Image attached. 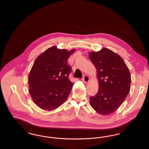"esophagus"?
<instances>
[{
  "instance_id": "esophagus-1",
  "label": "esophagus",
  "mask_w": 149,
  "mask_h": 149,
  "mask_svg": "<svg viewBox=\"0 0 149 149\" xmlns=\"http://www.w3.org/2000/svg\"><path fill=\"white\" fill-rule=\"evenodd\" d=\"M83 81L85 82V83H88V82H89V81L90 80V78H89V77L88 75H84L83 78Z\"/></svg>"
}]
</instances>
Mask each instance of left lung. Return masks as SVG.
<instances>
[{
  "mask_svg": "<svg viewBox=\"0 0 149 149\" xmlns=\"http://www.w3.org/2000/svg\"><path fill=\"white\" fill-rule=\"evenodd\" d=\"M89 57L97 71L99 88L90 97V104L100 114L113 113L122 104L130 91L131 74L121 57L103 48L91 52Z\"/></svg>",
  "mask_w": 149,
  "mask_h": 149,
  "instance_id": "1",
  "label": "left lung"
}]
</instances>
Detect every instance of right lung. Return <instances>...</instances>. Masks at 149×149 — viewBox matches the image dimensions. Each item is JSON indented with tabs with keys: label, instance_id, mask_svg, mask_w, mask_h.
Masks as SVG:
<instances>
[{
	"label": "right lung",
	"instance_id": "right-lung-1",
	"mask_svg": "<svg viewBox=\"0 0 149 149\" xmlns=\"http://www.w3.org/2000/svg\"><path fill=\"white\" fill-rule=\"evenodd\" d=\"M75 49L68 51L52 46L36 59L28 78L29 93L35 104L45 111H53L68 99L73 83L68 60Z\"/></svg>",
	"mask_w": 149,
	"mask_h": 149
}]
</instances>
